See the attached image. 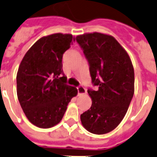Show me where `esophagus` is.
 I'll use <instances>...</instances> for the list:
<instances>
[{
    "instance_id": "esophagus-1",
    "label": "esophagus",
    "mask_w": 157,
    "mask_h": 157,
    "mask_svg": "<svg viewBox=\"0 0 157 157\" xmlns=\"http://www.w3.org/2000/svg\"><path fill=\"white\" fill-rule=\"evenodd\" d=\"M86 93V90L84 87H82V86L78 87V95H85Z\"/></svg>"
}]
</instances>
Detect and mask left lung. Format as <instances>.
<instances>
[{
	"label": "left lung",
	"instance_id": "1",
	"mask_svg": "<svg viewBox=\"0 0 157 157\" xmlns=\"http://www.w3.org/2000/svg\"><path fill=\"white\" fill-rule=\"evenodd\" d=\"M89 64L92 82L88 90L90 109L80 116L83 127L97 135L116 129L126 116L134 94V68L129 55L113 36L99 32L76 37Z\"/></svg>",
	"mask_w": 157,
	"mask_h": 157
}]
</instances>
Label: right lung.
<instances>
[{
	"mask_svg": "<svg viewBox=\"0 0 157 157\" xmlns=\"http://www.w3.org/2000/svg\"><path fill=\"white\" fill-rule=\"evenodd\" d=\"M75 38L55 33L38 39L26 52L17 73V95L28 120L48 129L59 124L78 90L65 84L62 56Z\"/></svg>",
	"mask_w": 157,
	"mask_h": 157,
	"instance_id": "obj_1",
	"label": "right lung"
}]
</instances>
